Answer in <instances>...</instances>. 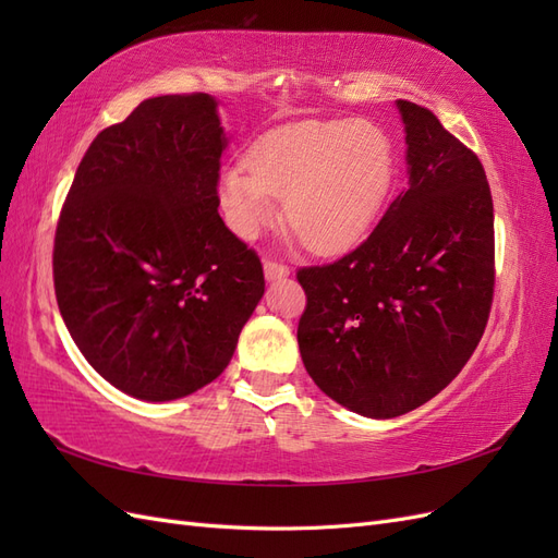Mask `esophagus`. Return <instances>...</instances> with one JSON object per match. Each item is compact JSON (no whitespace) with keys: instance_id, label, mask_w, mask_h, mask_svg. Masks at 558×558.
I'll return each instance as SVG.
<instances>
[{"instance_id":"obj_1","label":"esophagus","mask_w":558,"mask_h":558,"mask_svg":"<svg viewBox=\"0 0 558 558\" xmlns=\"http://www.w3.org/2000/svg\"><path fill=\"white\" fill-rule=\"evenodd\" d=\"M263 272H265L267 281H275V279H281V277H289V267L277 263V260H265Z\"/></svg>"}]
</instances>
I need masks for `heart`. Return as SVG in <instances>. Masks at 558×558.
Segmentation results:
<instances>
[{"mask_svg": "<svg viewBox=\"0 0 558 558\" xmlns=\"http://www.w3.org/2000/svg\"><path fill=\"white\" fill-rule=\"evenodd\" d=\"M393 181V146L369 121H302L277 128L218 177L230 228L253 240L286 218L316 253H337L365 238Z\"/></svg>", "mask_w": 558, "mask_h": 558, "instance_id": "obj_1", "label": "heart"}]
</instances>
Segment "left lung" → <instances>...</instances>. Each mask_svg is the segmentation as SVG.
Returning a JSON list of instances; mask_svg holds the SVG:
<instances>
[{
	"label": "left lung",
	"mask_w": 558,
	"mask_h": 558,
	"mask_svg": "<svg viewBox=\"0 0 558 558\" xmlns=\"http://www.w3.org/2000/svg\"><path fill=\"white\" fill-rule=\"evenodd\" d=\"M396 107L408 191L359 248L298 272L302 363L328 398L369 418L440 393L477 349L494 300V199L480 158L433 111Z\"/></svg>",
	"instance_id": "1"
}]
</instances>
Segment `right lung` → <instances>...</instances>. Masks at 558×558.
I'll return each mask as SVG.
<instances>
[{
    "mask_svg": "<svg viewBox=\"0 0 558 558\" xmlns=\"http://www.w3.org/2000/svg\"><path fill=\"white\" fill-rule=\"evenodd\" d=\"M226 146L211 95L150 97L97 134L66 193L58 307L86 361L132 398L214 381L265 293L258 256L218 216Z\"/></svg>",
    "mask_w": 558,
    "mask_h": 558,
    "instance_id": "add662e5",
    "label": "right lung"
}]
</instances>
